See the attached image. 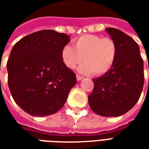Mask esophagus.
<instances>
[{
  "mask_svg": "<svg viewBox=\"0 0 149 149\" xmlns=\"http://www.w3.org/2000/svg\"><path fill=\"white\" fill-rule=\"evenodd\" d=\"M83 77H81V76H80V75H77V81H81V80H83Z\"/></svg>",
  "mask_w": 149,
  "mask_h": 149,
  "instance_id": "1",
  "label": "esophagus"
}]
</instances>
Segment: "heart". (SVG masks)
Segmentation results:
<instances>
[{
    "instance_id": "b5f03b06",
    "label": "heart",
    "mask_w": 149,
    "mask_h": 149,
    "mask_svg": "<svg viewBox=\"0 0 149 149\" xmlns=\"http://www.w3.org/2000/svg\"><path fill=\"white\" fill-rule=\"evenodd\" d=\"M74 47L66 45L61 49L62 61L68 68L84 63L79 68L82 73L93 72L95 75L105 74L111 70L117 56V46L111 38L85 34L73 41Z\"/></svg>"
}]
</instances>
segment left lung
<instances>
[{"instance_id": "1", "label": "left lung", "mask_w": 149, "mask_h": 149, "mask_svg": "<svg viewBox=\"0 0 149 149\" xmlns=\"http://www.w3.org/2000/svg\"><path fill=\"white\" fill-rule=\"evenodd\" d=\"M106 31L116 44L117 56L109 72L93 79L94 88L88 104L97 115L120 116L131 109L141 97L144 61L138 44L131 37L114 28H107Z\"/></svg>"}]
</instances>
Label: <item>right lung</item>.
Returning <instances> with one entry per match:
<instances>
[{
    "mask_svg": "<svg viewBox=\"0 0 149 149\" xmlns=\"http://www.w3.org/2000/svg\"><path fill=\"white\" fill-rule=\"evenodd\" d=\"M69 40L65 33L40 30L23 37L12 49L8 88L15 102L33 116L58 112L77 83L76 74L61 58L62 48Z\"/></svg>",
    "mask_w": 149,
    "mask_h": 149,
    "instance_id": "1",
    "label": "right lung"
}]
</instances>
